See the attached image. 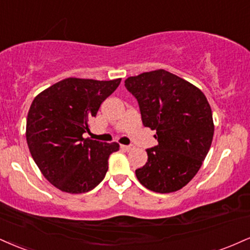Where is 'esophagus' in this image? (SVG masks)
<instances>
[{"label": "esophagus", "mask_w": 250, "mask_h": 250, "mask_svg": "<svg viewBox=\"0 0 250 250\" xmlns=\"http://www.w3.org/2000/svg\"><path fill=\"white\" fill-rule=\"evenodd\" d=\"M121 148L123 150H125V151H129V150H133L134 149V146H121Z\"/></svg>", "instance_id": "1"}]
</instances>
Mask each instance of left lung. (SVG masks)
<instances>
[{
	"label": "left lung",
	"instance_id": "1",
	"mask_svg": "<svg viewBox=\"0 0 250 250\" xmlns=\"http://www.w3.org/2000/svg\"><path fill=\"white\" fill-rule=\"evenodd\" d=\"M138 102L144 127L158 144L146 149L148 162L135 171L150 191L170 193L188 184L211 148L212 109L198 87L165 70L144 72L125 81Z\"/></svg>",
	"mask_w": 250,
	"mask_h": 250
}]
</instances>
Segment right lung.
Masks as SVG:
<instances>
[{
	"mask_svg": "<svg viewBox=\"0 0 250 250\" xmlns=\"http://www.w3.org/2000/svg\"><path fill=\"white\" fill-rule=\"evenodd\" d=\"M121 79L99 81L67 78L36 96L26 119V142L35 163L53 186L85 193L102 182L108 158L119 143H102L83 134L101 104Z\"/></svg>",
	"mask_w": 250,
	"mask_h": 250,
	"instance_id": "right-lung-1",
	"label": "right lung"
}]
</instances>
